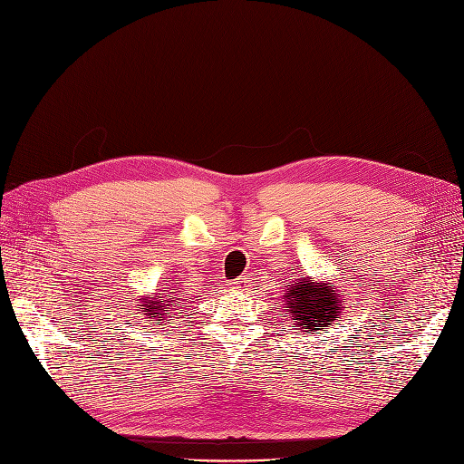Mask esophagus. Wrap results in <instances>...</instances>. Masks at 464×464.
<instances>
[{"label": "esophagus", "mask_w": 464, "mask_h": 464, "mask_svg": "<svg viewBox=\"0 0 464 464\" xmlns=\"http://www.w3.org/2000/svg\"><path fill=\"white\" fill-rule=\"evenodd\" d=\"M249 286V279L247 277H240L230 283V289H237V291H246Z\"/></svg>", "instance_id": "34e87169"}]
</instances>
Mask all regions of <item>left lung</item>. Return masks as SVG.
I'll list each match as a JSON object with an SVG mask.
<instances>
[{
	"label": "left lung",
	"mask_w": 464,
	"mask_h": 464,
	"mask_svg": "<svg viewBox=\"0 0 464 464\" xmlns=\"http://www.w3.org/2000/svg\"><path fill=\"white\" fill-rule=\"evenodd\" d=\"M285 312L300 332H324L340 316L345 298L334 289V283H314L300 277L285 293Z\"/></svg>",
	"instance_id": "left-lung-1"
}]
</instances>
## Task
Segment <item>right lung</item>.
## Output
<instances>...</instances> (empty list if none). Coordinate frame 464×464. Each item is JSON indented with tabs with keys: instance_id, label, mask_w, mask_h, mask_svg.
<instances>
[{
	"instance_id": "obj_1",
	"label": "right lung",
	"mask_w": 464,
	"mask_h": 464,
	"mask_svg": "<svg viewBox=\"0 0 464 464\" xmlns=\"http://www.w3.org/2000/svg\"><path fill=\"white\" fill-rule=\"evenodd\" d=\"M171 303V298H166V296H156V298H150V296H144L142 298V312L146 316L150 318H164V316H169V312L166 310Z\"/></svg>"
}]
</instances>
